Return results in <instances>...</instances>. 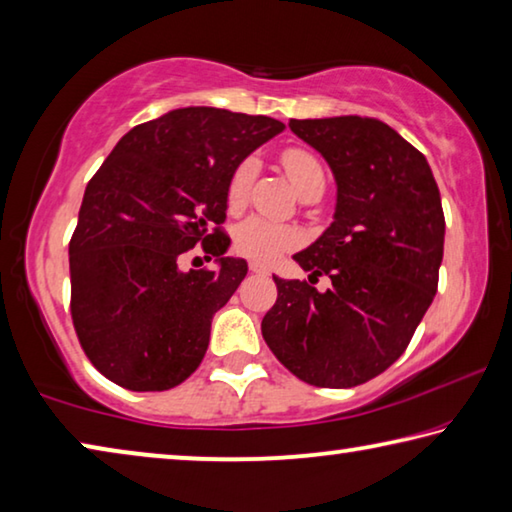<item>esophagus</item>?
I'll list each match as a JSON object with an SVG mask.
<instances>
[{
  "instance_id": "34e87169",
  "label": "esophagus",
  "mask_w": 512,
  "mask_h": 512,
  "mask_svg": "<svg viewBox=\"0 0 512 512\" xmlns=\"http://www.w3.org/2000/svg\"><path fill=\"white\" fill-rule=\"evenodd\" d=\"M250 273H257V275H268L271 271H268L266 264H259V262H250Z\"/></svg>"
}]
</instances>
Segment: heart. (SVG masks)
<instances>
[{
    "mask_svg": "<svg viewBox=\"0 0 512 512\" xmlns=\"http://www.w3.org/2000/svg\"><path fill=\"white\" fill-rule=\"evenodd\" d=\"M282 167L287 171L293 187L298 194L307 192L311 187H325V169L314 153L305 149H287L282 153ZM257 176V160L246 158L232 173L228 183V207L239 210L246 203L250 185ZM298 244V232L284 228L262 216H250L239 225L235 232V248L244 257L255 262H273V259L287 253L289 248Z\"/></svg>",
    "mask_w": 512,
    "mask_h": 512,
    "instance_id": "b5f03b06",
    "label": "heart"
}]
</instances>
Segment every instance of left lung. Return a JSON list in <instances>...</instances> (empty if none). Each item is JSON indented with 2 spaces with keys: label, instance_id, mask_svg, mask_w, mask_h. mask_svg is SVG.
I'll return each mask as SVG.
<instances>
[{
  "label": "left lung",
  "instance_id": "8db88e82",
  "mask_svg": "<svg viewBox=\"0 0 512 512\" xmlns=\"http://www.w3.org/2000/svg\"><path fill=\"white\" fill-rule=\"evenodd\" d=\"M336 180L334 221L293 255L333 287L275 277L262 336L284 368L323 388L366 384L402 357L438 289L445 214L424 155L372 117L291 119Z\"/></svg>",
  "mask_w": 512,
  "mask_h": 512
}]
</instances>
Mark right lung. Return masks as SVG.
<instances>
[{
  "instance_id": "1",
  "label": "right lung",
  "mask_w": 512,
  "mask_h": 512,
  "mask_svg": "<svg viewBox=\"0 0 512 512\" xmlns=\"http://www.w3.org/2000/svg\"><path fill=\"white\" fill-rule=\"evenodd\" d=\"M282 131L264 115L178 108L131 128L94 173L69 277L76 336L103 377L137 393L169 391L201 366L214 314L248 273L244 259L225 257L228 183ZM196 243L217 257L216 272L179 271Z\"/></svg>"
}]
</instances>
